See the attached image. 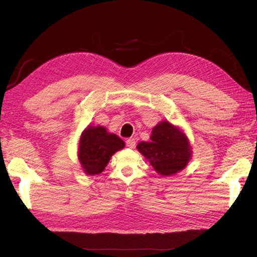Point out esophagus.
I'll return each mask as SVG.
<instances>
[{
    "label": "esophagus",
    "instance_id": "esophagus-1",
    "mask_svg": "<svg viewBox=\"0 0 257 257\" xmlns=\"http://www.w3.org/2000/svg\"><path fill=\"white\" fill-rule=\"evenodd\" d=\"M125 144H126V146L128 148H132V149H133V148H135V146H136V142H135L134 138H127Z\"/></svg>",
    "mask_w": 257,
    "mask_h": 257
}]
</instances>
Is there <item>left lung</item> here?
Instances as JSON below:
<instances>
[{
	"mask_svg": "<svg viewBox=\"0 0 257 257\" xmlns=\"http://www.w3.org/2000/svg\"><path fill=\"white\" fill-rule=\"evenodd\" d=\"M151 142H142L137 149L162 176H172L182 170L191 159L189 139L183 132L168 121L154 126Z\"/></svg>",
	"mask_w": 257,
	"mask_h": 257,
	"instance_id": "8db88e82",
	"label": "left lung"
}]
</instances>
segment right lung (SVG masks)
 I'll use <instances>...</instances> for the list:
<instances>
[{"mask_svg":"<svg viewBox=\"0 0 257 257\" xmlns=\"http://www.w3.org/2000/svg\"><path fill=\"white\" fill-rule=\"evenodd\" d=\"M124 142L109 134L104 126H88L80 136L78 159L87 175H98L105 169L112 155L123 149Z\"/></svg>","mask_w":257,"mask_h":257,"instance_id":"right-lung-1","label":"right lung"}]
</instances>
